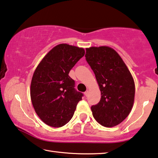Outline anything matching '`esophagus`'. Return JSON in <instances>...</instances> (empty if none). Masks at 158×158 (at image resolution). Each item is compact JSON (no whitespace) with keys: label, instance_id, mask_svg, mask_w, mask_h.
Listing matches in <instances>:
<instances>
[{"label":"esophagus","instance_id":"esophagus-1","mask_svg":"<svg viewBox=\"0 0 158 158\" xmlns=\"http://www.w3.org/2000/svg\"><path fill=\"white\" fill-rule=\"evenodd\" d=\"M84 95H85V96H88V95H89V91H85V92H84Z\"/></svg>","mask_w":158,"mask_h":158}]
</instances>
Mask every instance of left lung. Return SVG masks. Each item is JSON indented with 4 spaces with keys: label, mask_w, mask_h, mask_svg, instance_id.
<instances>
[{
    "label": "left lung",
    "mask_w": 158,
    "mask_h": 158,
    "mask_svg": "<svg viewBox=\"0 0 158 158\" xmlns=\"http://www.w3.org/2000/svg\"><path fill=\"white\" fill-rule=\"evenodd\" d=\"M86 60L101 92L98 103L91 106L93 116L102 126H117L126 119L133 107L135 84L119 54L107 46L86 49Z\"/></svg>",
    "instance_id": "8db88e82"
}]
</instances>
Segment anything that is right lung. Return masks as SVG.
Listing matches in <instances>:
<instances>
[{
	"instance_id": "1",
	"label": "right lung",
	"mask_w": 158,
	"mask_h": 158,
	"mask_svg": "<svg viewBox=\"0 0 158 158\" xmlns=\"http://www.w3.org/2000/svg\"><path fill=\"white\" fill-rule=\"evenodd\" d=\"M84 48L59 44L48 52L37 66L30 94L35 112L45 124L61 127L73 117L83 94L74 89L69 72L84 56Z\"/></svg>"
}]
</instances>
